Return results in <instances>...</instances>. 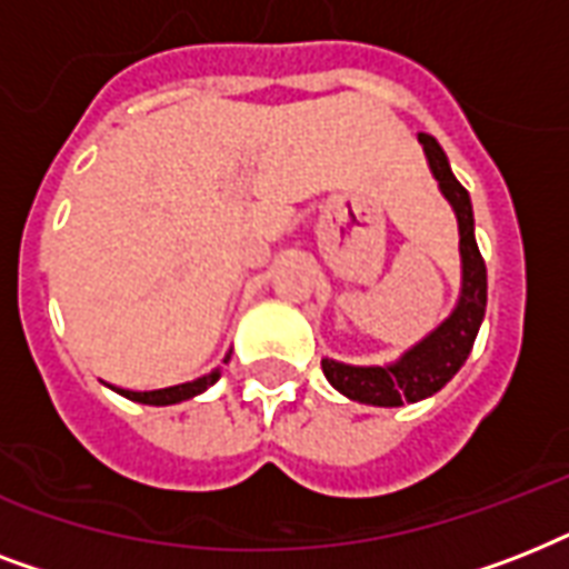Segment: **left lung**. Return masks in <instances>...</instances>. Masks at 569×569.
<instances>
[{
	"instance_id": "obj_1",
	"label": "left lung",
	"mask_w": 569,
	"mask_h": 569,
	"mask_svg": "<svg viewBox=\"0 0 569 569\" xmlns=\"http://www.w3.org/2000/svg\"><path fill=\"white\" fill-rule=\"evenodd\" d=\"M431 164L433 180L440 182L442 197L449 200L458 214L460 230V298L451 316L433 328L422 342L407 348L396 363L389 366H348L339 360H321V372L330 380V387L342 396L363 401V405L398 407L405 401H422V398L440 392L458 369L467 363L478 328L485 321L487 307V268L481 250L476 244V221H472V203L469 191L455 180L449 159L437 144V138L419 136Z\"/></svg>"
}]
</instances>
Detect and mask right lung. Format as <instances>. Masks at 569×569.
Listing matches in <instances>:
<instances>
[{
    "label": "right lung",
    "mask_w": 569,
    "mask_h": 569,
    "mask_svg": "<svg viewBox=\"0 0 569 569\" xmlns=\"http://www.w3.org/2000/svg\"><path fill=\"white\" fill-rule=\"evenodd\" d=\"M227 360H230V355H227ZM223 360V363H227ZM221 378V369H212L209 375H203V378L197 380H189V383H177V387H164V389H150V392H136V389H120L114 387L120 392V396L132 398V401H141V405H180V401H186V398H194L200 396V392H206V389L212 387L214 380Z\"/></svg>",
    "instance_id": "add662e5"
}]
</instances>
